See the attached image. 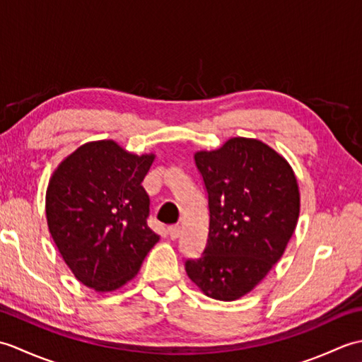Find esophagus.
<instances>
[{"mask_svg":"<svg viewBox=\"0 0 362 362\" xmlns=\"http://www.w3.org/2000/svg\"><path fill=\"white\" fill-rule=\"evenodd\" d=\"M168 235H169V238H171L173 241H175L177 238L180 236V226H179V224L169 226V227H168Z\"/></svg>","mask_w":362,"mask_h":362,"instance_id":"1","label":"esophagus"}]
</instances>
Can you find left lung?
Returning a JSON list of instances; mask_svg holds the SVG:
<instances>
[{"label": "left lung", "instance_id": "left-lung-1", "mask_svg": "<svg viewBox=\"0 0 362 362\" xmlns=\"http://www.w3.org/2000/svg\"><path fill=\"white\" fill-rule=\"evenodd\" d=\"M209 197V238L199 258L185 261L205 296L232 302L264 279L294 233L300 194L288 161L252 138H232L196 152Z\"/></svg>", "mask_w": 362, "mask_h": 362}]
</instances>
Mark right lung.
I'll use <instances>...</instances> for the list:
<instances>
[{"label":"right lung","instance_id":"add662e5","mask_svg":"<svg viewBox=\"0 0 362 362\" xmlns=\"http://www.w3.org/2000/svg\"><path fill=\"white\" fill-rule=\"evenodd\" d=\"M153 156H134L112 140L81 146L54 171L46 191L49 233L86 286L105 292L132 280L160 236L148 226L141 187Z\"/></svg>","mask_w":362,"mask_h":362}]
</instances>
